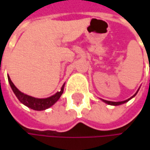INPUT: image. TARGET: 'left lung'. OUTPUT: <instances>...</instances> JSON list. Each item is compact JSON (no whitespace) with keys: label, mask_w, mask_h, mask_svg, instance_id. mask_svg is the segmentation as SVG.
Wrapping results in <instances>:
<instances>
[{"label":"left lung","mask_w":150,"mask_h":150,"mask_svg":"<svg viewBox=\"0 0 150 150\" xmlns=\"http://www.w3.org/2000/svg\"><path fill=\"white\" fill-rule=\"evenodd\" d=\"M139 91V90H138ZM138 91L135 93V94H134V95L132 96L129 99H127V100H124V101H121V102H112V101H108V100H104V99H101V100L103 101V102H104L105 103L107 104H109V105H112V106H118V105H120V104H123V103H127L128 101H129L131 98H133L134 96L137 94V93H138Z\"/></svg>","instance_id":"obj_1"}]
</instances>
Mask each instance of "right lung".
Segmentation results:
<instances>
[{
  "label": "right lung",
  "instance_id": "right-lung-1",
  "mask_svg": "<svg viewBox=\"0 0 150 150\" xmlns=\"http://www.w3.org/2000/svg\"><path fill=\"white\" fill-rule=\"evenodd\" d=\"M7 78H8L9 83L11 85V88L15 93V95L16 96V98H18V100L20 101L21 103H23L24 105H26V107L32 108L33 110H37V111H42V110H45L47 108H49L50 107L52 106L55 103H57L62 94L64 86H65V83H64L62 85V87L61 88V90L59 92L56 93L54 95L51 96L49 98H34V97L21 93L20 90L15 86L14 83L11 82L9 75L7 76Z\"/></svg>",
  "mask_w": 150,
  "mask_h": 150
}]
</instances>
